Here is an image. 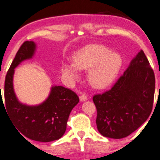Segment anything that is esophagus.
Returning <instances> with one entry per match:
<instances>
[{"mask_svg":"<svg viewBox=\"0 0 160 160\" xmlns=\"http://www.w3.org/2000/svg\"><path fill=\"white\" fill-rule=\"evenodd\" d=\"M80 101H86L88 100V98L87 95L82 94L80 96Z\"/></svg>","mask_w":160,"mask_h":160,"instance_id":"34e87169","label":"esophagus"}]
</instances>
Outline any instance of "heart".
<instances>
[{
    "label": "heart",
    "instance_id": "obj_1",
    "mask_svg": "<svg viewBox=\"0 0 160 160\" xmlns=\"http://www.w3.org/2000/svg\"><path fill=\"white\" fill-rule=\"evenodd\" d=\"M73 62H64L61 71L71 80H78L80 70H88V81L96 89H104L113 83L122 66V58L117 52L101 45L91 44L76 52Z\"/></svg>",
    "mask_w": 160,
    "mask_h": 160
}]
</instances>
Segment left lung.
I'll return each mask as SVG.
<instances>
[{
    "instance_id": "obj_1",
    "label": "left lung",
    "mask_w": 160,
    "mask_h": 160,
    "mask_svg": "<svg viewBox=\"0 0 160 160\" xmlns=\"http://www.w3.org/2000/svg\"><path fill=\"white\" fill-rule=\"evenodd\" d=\"M154 93V72L140 50L110 90L93 96L98 132L116 139L128 136L149 117Z\"/></svg>"
}]
</instances>
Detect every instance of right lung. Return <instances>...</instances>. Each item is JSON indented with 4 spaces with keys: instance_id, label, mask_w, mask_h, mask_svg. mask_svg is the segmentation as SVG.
Here are the masks:
<instances>
[{
    "instance_id": "right-lung-1",
    "label": "right lung",
    "mask_w": 160,
    "mask_h": 160,
    "mask_svg": "<svg viewBox=\"0 0 160 160\" xmlns=\"http://www.w3.org/2000/svg\"><path fill=\"white\" fill-rule=\"evenodd\" d=\"M36 48L33 41H26L18 51L6 75L4 107L22 136L23 135L32 140L49 142L58 140L64 135L69 116L78 104L79 98L71 90L55 85L51 88L48 98L41 104L28 105L18 101L13 86L14 69L23 61L32 59ZM0 99L3 101L1 96Z\"/></svg>"
}]
</instances>
